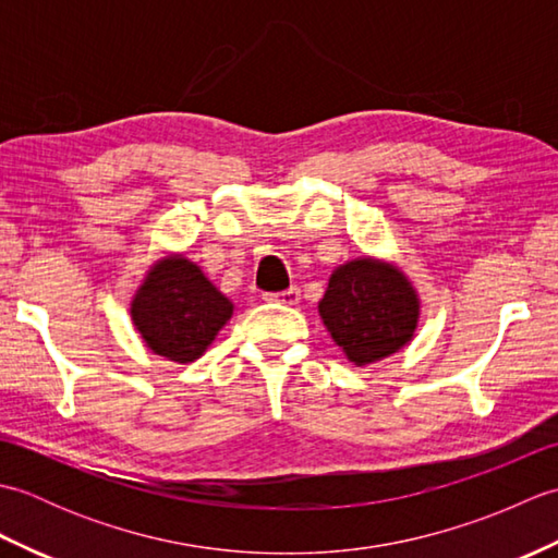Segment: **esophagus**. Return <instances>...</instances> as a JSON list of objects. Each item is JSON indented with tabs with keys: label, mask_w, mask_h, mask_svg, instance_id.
I'll return each instance as SVG.
<instances>
[{
	"label": "esophagus",
	"mask_w": 558,
	"mask_h": 558,
	"mask_svg": "<svg viewBox=\"0 0 558 558\" xmlns=\"http://www.w3.org/2000/svg\"><path fill=\"white\" fill-rule=\"evenodd\" d=\"M266 300L268 302H278V304H288V306H292V304H298L300 302V288H288V290H282V292H272V294H266Z\"/></svg>",
	"instance_id": "esophagus-1"
}]
</instances>
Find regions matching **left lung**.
Returning a JSON list of instances; mask_svg holds the SVG:
<instances>
[{"label":"left lung","mask_w":558,"mask_h":558,"mask_svg":"<svg viewBox=\"0 0 558 558\" xmlns=\"http://www.w3.org/2000/svg\"><path fill=\"white\" fill-rule=\"evenodd\" d=\"M318 316L345 357L366 366L390 357L412 340L420 322V298L396 264L357 256L330 272Z\"/></svg>","instance_id":"left-lung-1"}]
</instances>
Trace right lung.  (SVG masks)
I'll use <instances>...</instances> for the list:
<instances>
[{
    "label": "right lung",
    "mask_w": 558,
    "mask_h": 558,
    "mask_svg": "<svg viewBox=\"0 0 558 558\" xmlns=\"http://www.w3.org/2000/svg\"><path fill=\"white\" fill-rule=\"evenodd\" d=\"M232 310L234 304L194 260L168 254L146 270L129 314L148 350L186 364L210 348L218 330L232 318Z\"/></svg>",
    "instance_id": "right-lung-1"
}]
</instances>
